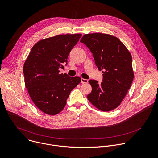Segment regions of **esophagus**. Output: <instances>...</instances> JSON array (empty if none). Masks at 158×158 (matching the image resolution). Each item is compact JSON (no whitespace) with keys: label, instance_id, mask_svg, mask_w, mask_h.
Wrapping results in <instances>:
<instances>
[{"label":"esophagus","instance_id":"34e87169","mask_svg":"<svg viewBox=\"0 0 158 158\" xmlns=\"http://www.w3.org/2000/svg\"><path fill=\"white\" fill-rule=\"evenodd\" d=\"M87 82H88L87 79H83V78L81 79V83L82 84H87Z\"/></svg>","mask_w":158,"mask_h":158}]
</instances>
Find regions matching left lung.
I'll return each mask as SVG.
<instances>
[{
    "mask_svg": "<svg viewBox=\"0 0 158 158\" xmlns=\"http://www.w3.org/2000/svg\"><path fill=\"white\" fill-rule=\"evenodd\" d=\"M81 43L90 49L95 65L102 71L101 83L90 79L89 102L100 110L118 107L130 89L134 77L132 57L123 43L115 36L103 33L84 35Z\"/></svg>",
    "mask_w": 158,
    "mask_h": 158,
    "instance_id": "8db88e82",
    "label": "left lung"
}]
</instances>
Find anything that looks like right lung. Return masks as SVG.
Here are the masks:
<instances>
[{"label":"right lung","instance_id":"right-lung-1","mask_svg":"<svg viewBox=\"0 0 158 158\" xmlns=\"http://www.w3.org/2000/svg\"><path fill=\"white\" fill-rule=\"evenodd\" d=\"M81 34L60 35L37 42L31 48L23 66L25 84L35 106L51 115L65 107L71 90L81 81L78 76L60 74L68 63L70 51Z\"/></svg>","mask_w":158,"mask_h":158}]
</instances>
